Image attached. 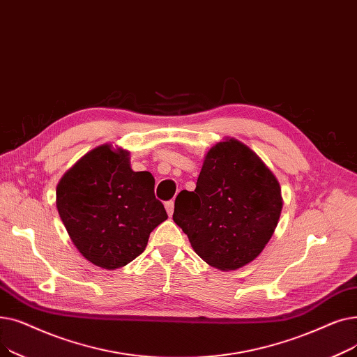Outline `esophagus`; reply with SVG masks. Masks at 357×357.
Listing matches in <instances>:
<instances>
[{"label": "esophagus", "instance_id": "esophagus-1", "mask_svg": "<svg viewBox=\"0 0 357 357\" xmlns=\"http://www.w3.org/2000/svg\"><path fill=\"white\" fill-rule=\"evenodd\" d=\"M165 211H167V213H168L169 216L173 215V212H174V202H173V200L165 202Z\"/></svg>", "mask_w": 357, "mask_h": 357}]
</instances>
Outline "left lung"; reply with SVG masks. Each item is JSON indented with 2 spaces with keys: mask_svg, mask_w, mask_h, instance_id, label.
<instances>
[{
  "mask_svg": "<svg viewBox=\"0 0 357 357\" xmlns=\"http://www.w3.org/2000/svg\"><path fill=\"white\" fill-rule=\"evenodd\" d=\"M282 205L275 174L256 152L231 138L209 149L195 192L177 196L173 219L202 260L235 270L263 251Z\"/></svg>",
  "mask_w": 357,
  "mask_h": 357,
  "instance_id": "left-lung-1",
  "label": "left lung"
}]
</instances>
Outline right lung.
I'll use <instances>...</instances> for the list:
<instances>
[{
	"instance_id": "1",
	"label": "right lung",
	"mask_w": 357,
	"mask_h": 357,
	"mask_svg": "<svg viewBox=\"0 0 357 357\" xmlns=\"http://www.w3.org/2000/svg\"><path fill=\"white\" fill-rule=\"evenodd\" d=\"M149 172H133L129 152L110 144L87 152L56 188V208L70 238L107 270L137 259L149 234L168 218Z\"/></svg>"
}]
</instances>
